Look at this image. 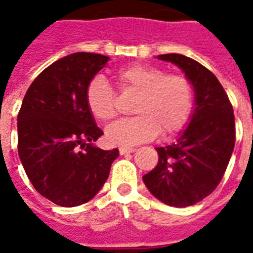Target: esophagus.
I'll list each match as a JSON object with an SVG mask.
<instances>
[{
    "label": "esophagus",
    "instance_id": "34e87169",
    "mask_svg": "<svg viewBox=\"0 0 253 253\" xmlns=\"http://www.w3.org/2000/svg\"><path fill=\"white\" fill-rule=\"evenodd\" d=\"M135 152V149L134 148H125V146H122V148H119V153L123 156V154H127V153H134Z\"/></svg>",
    "mask_w": 253,
    "mask_h": 253
}]
</instances>
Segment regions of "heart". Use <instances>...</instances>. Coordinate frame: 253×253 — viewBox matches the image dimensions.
Masks as SVG:
<instances>
[{"instance_id":"b5f03b06","label":"heart","mask_w":253,"mask_h":253,"mask_svg":"<svg viewBox=\"0 0 253 253\" xmlns=\"http://www.w3.org/2000/svg\"><path fill=\"white\" fill-rule=\"evenodd\" d=\"M123 90L138 93L134 114L138 116L112 123L105 130L107 141L121 146H132L153 139L159 132L173 134L184 126L194 107L191 83L180 74H167L156 66L131 65L115 74ZM90 114L99 122L115 116V93L101 76L90 80L85 90Z\"/></svg>"}]
</instances>
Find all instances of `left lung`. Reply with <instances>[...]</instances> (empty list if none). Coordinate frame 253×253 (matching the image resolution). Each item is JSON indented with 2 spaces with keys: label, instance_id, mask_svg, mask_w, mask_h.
Returning a JSON list of instances; mask_svg holds the SVG:
<instances>
[{
  "label": "left lung",
  "instance_id": "8db88e82",
  "mask_svg": "<svg viewBox=\"0 0 253 253\" xmlns=\"http://www.w3.org/2000/svg\"><path fill=\"white\" fill-rule=\"evenodd\" d=\"M157 58L184 73L194 90V110L175 142L156 148L159 163L142 179L165 205L192 206L217 188L226 170L236 141L233 108L217 77L203 65L181 54Z\"/></svg>",
  "mask_w": 253,
  "mask_h": 253
}]
</instances>
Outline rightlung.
<instances>
[{
    "instance_id": "add662e5",
    "label": "right lung",
    "mask_w": 253,
    "mask_h": 253,
    "mask_svg": "<svg viewBox=\"0 0 253 253\" xmlns=\"http://www.w3.org/2000/svg\"><path fill=\"white\" fill-rule=\"evenodd\" d=\"M110 58L74 52L44 69L31 84L17 116L19 156L42 196L62 207L90 201L110 175L118 149L103 150L85 100L90 80Z\"/></svg>"
}]
</instances>
